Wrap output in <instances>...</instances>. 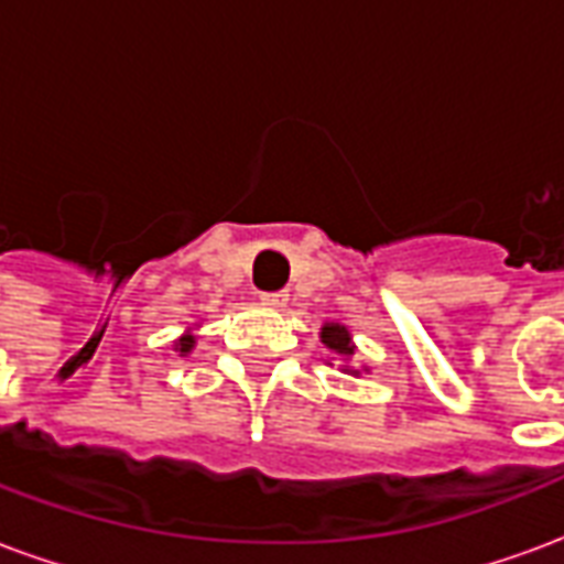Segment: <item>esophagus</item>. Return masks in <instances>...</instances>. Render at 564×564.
I'll use <instances>...</instances> for the list:
<instances>
[{"label":"esophagus","instance_id":"34e87169","mask_svg":"<svg viewBox=\"0 0 564 564\" xmlns=\"http://www.w3.org/2000/svg\"><path fill=\"white\" fill-rule=\"evenodd\" d=\"M259 302L265 307H283L286 302H290V295L286 293H262L259 295Z\"/></svg>","mask_w":564,"mask_h":564}]
</instances>
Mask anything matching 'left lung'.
Returning a JSON list of instances; mask_svg holds the SVG:
<instances>
[{
	"label": "left lung",
	"mask_w": 564,
	"mask_h": 564,
	"mask_svg": "<svg viewBox=\"0 0 564 564\" xmlns=\"http://www.w3.org/2000/svg\"><path fill=\"white\" fill-rule=\"evenodd\" d=\"M319 341H323V347L329 350L332 359H335V356L341 359V366L338 368H341L344 375H354V378H359V375H368V366H362V368L354 366V356H356L354 332L347 329L344 323H323V329H319Z\"/></svg>",
	"instance_id": "1"
}]
</instances>
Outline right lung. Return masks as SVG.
Listing matches in <instances>:
<instances>
[{
	"instance_id": "right-lung-1",
	"label": "right lung",
	"mask_w": 564,
	"mask_h": 564,
	"mask_svg": "<svg viewBox=\"0 0 564 564\" xmlns=\"http://www.w3.org/2000/svg\"><path fill=\"white\" fill-rule=\"evenodd\" d=\"M198 323H193V326H186V332L184 335H181V338H174V350H177V354L181 356H186V354H193V347H196V329Z\"/></svg>"
}]
</instances>
